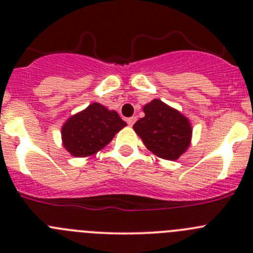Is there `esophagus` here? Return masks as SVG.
I'll return each mask as SVG.
<instances>
[{"mask_svg":"<svg viewBox=\"0 0 253 253\" xmlns=\"http://www.w3.org/2000/svg\"><path fill=\"white\" fill-rule=\"evenodd\" d=\"M135 122H137V118H135V116H131V118H128V119H126V123H128V124L130 125V126H131V125H133Z\"/></svg>","mask_w":253,"mask_h":253,"instance_id":"1","label":"esophagus"}]
</instances>
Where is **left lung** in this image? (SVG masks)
Segmentation results:
<instances>
[{
    "label": "left lung",
    "mask_w": 253,
    "mask_h": 253,
    "mask_svg": "<svg viewBox=\"0 0 253 253\" xmlns=\"http://www.w3.org/2000/svg\"><path fill=\"white\" fill-rule=\"evenodd\" d=\"M146 116L133 125L144 146L156 156L175 161L184 153L191 139V125L177 110L161 100H153L143 109Z\"/></svg>",
    "instance_id": "obj_1"
}]
</instances>
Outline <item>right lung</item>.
<instances>
[{
    "label": "right lung",
    "instance_id": "1",
    "mask_svg": "<svg viewBox=\"0 0 253 253\" xmlns=\"http://www.w3.org/2000/svg\"><path fill=\"white\" fill-rule=\"evenodd\" d=\"M125 125L116 111L93 102L63 125V146L75 157H87L107 146Z\"/></svg>",
    "mask_w": 253,
    "mask_h": 253
}]
</instances>
